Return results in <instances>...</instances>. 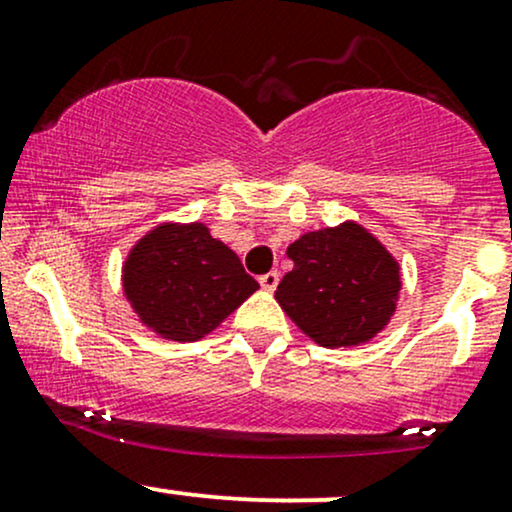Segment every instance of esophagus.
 Masks as SVG:
<instances>
[{
  "instance_id": "1",
  "label": "esophagus",
  "mask_w": 512,
  "mask_h": 512,
  "mask_svg": "<svg viewBox=\"0 0 512 512\" xmlns=\"http://www.w3.org/2000/svg\"><path fill=\"white\" fill-rule=\"evenodd\" d=\"M276 284H279V272H276V269H272V272H267V274L260 276V286H262L264 291H274Z\"/></svg>"
}]
</instances>
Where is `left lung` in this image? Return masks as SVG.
Listing matches in <instances>:
<instances>
[{
  "instance_id": "obj_1",
  "label": "left lung",
  "mask_w": 512,
  "mask_h": 512,
  "mask_svg": "<svg viewBox=\"0 0 512 512\" xmlns=\"http://www.w3.org/2000/svg\"><path fill=\"white\" fill-rule=\"evenodd\" d=\"M293 269L274 298L327 349L368 342L390 320L399 293L392 255L356 223L305 233L286 250Z\"/></svg>"
}]
</instances>
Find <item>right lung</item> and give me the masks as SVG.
Returning a JSON list of instances; mask_svg holds the SVG:
<instances>
[{"label": "right lung", "mask_w": 512, "mask_h": 512, "mask_svg": "<svg viewBox=\"0 0 512 512\" xmlns=\"http://www.w3.org/2000/svg\"><path fill=\"white\" fill-rule=\"evenodd\" d=\"M260 286L204 223L158 226L129 252L125 291L161 337L195 342Z\"/></svg>", "instance_id": "right-lung-1"}]
</instances>
